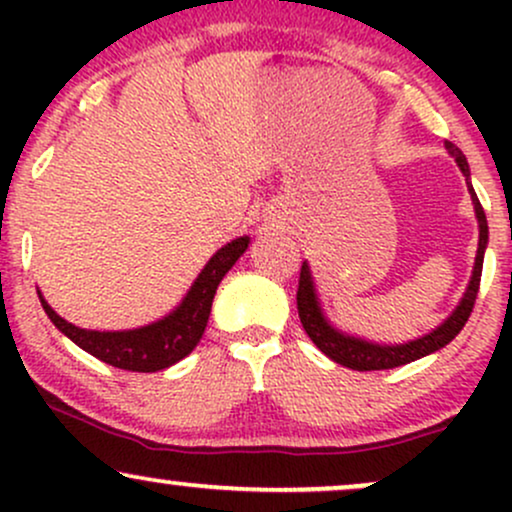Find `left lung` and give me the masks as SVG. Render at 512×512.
I'll return each instance as SVG.
<instances>
[{
    "label": "left lung",
    "mask_w": 512,
    "mask_h": 512,
    "mask_svg": "<svg viewBox=\"0 0 512 512\" xmlns=\"http://www.w3.org/2000/svg\"><path fill=\"white\" fill-rule=\"evenodd\" d=\"M445 149L455 156L457 166H460L464 178H467V182H469V166H467V158H464L462 151L457 149L452 142H445ZM469 195H472L474 211H477V221H479V250H477V262H474L472 281H469L467 293H464L462 303L457 305L455 313H452L448 320L438 327V330H433L431 334H426V337H421V339H414V342L399 344V346H380V344L363 342V339H356V337H346V334L334 330L330 322L325 320V315H322L320 305H317L315 289H313V276H310L308 262H303L301 279H298V291H296L298 317H301V325H303L305 334L313 339V344L322 351V354L330 356L332 361L342 363V366L351 368V370H387V368L404 366V363L416 361V358H421V356L433 354V351L443 349L445 344H450L452 339L460 334L464 322H467L469 315H472L474 303H477L481 267H484V248H486V240H489L486 214H484V209H481L472 182H469Z\"/></svg>",
    "instance_id": "left-lung-1"
}]
</instances>
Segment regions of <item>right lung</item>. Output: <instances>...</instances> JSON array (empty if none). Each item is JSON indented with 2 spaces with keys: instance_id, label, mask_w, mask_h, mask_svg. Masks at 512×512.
<instances>
[{
  "instance_id": "1",
  "label": "right lung",
  "mask_w": 512,
  "mask_h": 512,
  "mask_svg": "<svg viewBox=\"0 0 512 512\" xmlns=\"http://www.w3.org/2000/svg\"><path fill=\"white\" fill-rule=\"evenodd\" d=\"M250 238H236L216 252L197 276L192 289L187 291L185 301L173 310L168 317L154 322V325L139 327V330L127 332H93L74 327L72 322L62 320L55 310L50 308L48 301L40 296L43 310L48 313L52 325L62 334H67L76 346L96 356L98 361L108 363V366L132 370V373H156L180 358H185L195 349L199 339H202L204 327H207L211 301L219 289L221 279L226 276L228 269L236 264V260L248 250Z\"/></svg>"
}]
</instances>
